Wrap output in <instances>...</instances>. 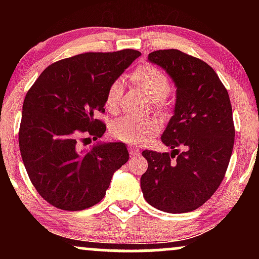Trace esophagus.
I'll use <instances>...</instances> for the list:
<instances>
[{
  "instance_id": "esophagus-1",
  "label": "esophagus",
  "mask_w": 259,
  "mask_h": 259,
  "mask_svg": "<svg viewBox=\"0 0 259 259\" xmlns=\"http://www.w3.org/2000/svg\"><path fill=\"white\" fill-rule=\"evenodd\" d=\"M129 153H130V157H134V156H138V154L140 153V151L136 147L130 146L129 147Z\"/></svg>"
}]
</instances>
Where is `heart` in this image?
Masks as SVG:
<instances>
[{"instance_id":"1","label":"heart","mask_w":259,"mask_h":259,"mask_svg":"<svg viewBox=\"0 0 259 259\" xmlns=\"http://www.w3.org/2000/svg\"><path fill=\"white\" fill-rule=\"evenodd\" d=\"M132 81L136 88L152 100L154 109L160 113L169 112L170 103L167 99V94L170 91V81L167 74L153 64H142L133 72ZM121 92H123V84L120 80L117 79L111 82L105 96L107 111L111 113L118 111ZM159 130L160 124L154 117L135 118L126 115L113 121L111 125V133L114 138L133 145L145 144Z\"/></svg>"}]
</instances>
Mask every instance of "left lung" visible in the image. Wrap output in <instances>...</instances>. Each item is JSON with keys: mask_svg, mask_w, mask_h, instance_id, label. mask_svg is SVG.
Listing matches in <instances>:
<instances>
[{"mask_svg": "<svg viewBox=\"0 0 259 259\" xmlns=\"http://www.w3.org/2000/svg\"><path fill=\"white\" fill-rule=\"evenodd\" d=\"M148 61L177 85L174 115L162 135L171 153L145 150L141 190L151 206L168 213L197 209L224 179L235 127L229 94L210 65L179 50H158Z\"/></svg>", "mask_w": 259, "mask_h": 259, "instance_id": "obj_1", "label": "left lung"}]
</instances>
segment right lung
Returning <instances> with one entry per match:
<instances>
[{"label": "right lung", "mask_w": 259, "mask_h": 259, "mask_svg": "<svg viewBox=\"0 0 259 259\" xmlns=\"http://www.w3.org/2000/svg\"><path fill=\"white\" fill-rule=\"evenodd\" d=\"M141 55L136 50L86 52L50 64L26 94L19 126V148L38 195L63 210H81L102 200L129 152L123 142L99 144L106 132L97 119L105 113L111 82Z\"/></svg>", "instance_id": "obj_1"}]
</instances>
